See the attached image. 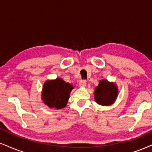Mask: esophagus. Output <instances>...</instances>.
Masks as SVG:
<instances>
[{
	"mask_svg": "<svg viewBox=\"0 0 152 152\" xmlns=\"http://www.w3.org/2000/svg\"><path fill=\"white\" fill-rule=\"evenodd\" d=\"M79 85L81 87H86V81H84V80H81L79 81Z\"/></svg>",
	"mask_w": 152,
	"mask_h": 152,
	"instance_id": "34e87169",
	"label": "esophagus"
}]
</instances>
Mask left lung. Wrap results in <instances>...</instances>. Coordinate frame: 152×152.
Returning a JSON list of instances; mask_svg holds the SVG:
<instances>
[{
  "label": "left lung",
  "mask_w": 152,
  "mask_h": 152,
  "mask_svg": "<svg viewBox=\"0 0 152 152\" xmlns=\"http://www.w3.org/2000/svg\"><path fill=\"white\" fill-rule=\"evenodd\" d=\"M118 94V86L113 82L101 80L95 88V101L101 105H110L115 101Z\"/></svg>",
  "instance_id": "obj_1"
}]
</instances>
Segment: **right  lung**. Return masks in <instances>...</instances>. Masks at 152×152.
Wrapping results in <instances>:
<instances>
[{"label":"right lung","instance_id":"obj_1","mask_svg":"<svg viewBox=\"0 0 152 152\" xmlns=\"http://www.w3.org/2000/svg\"><path fill=\"white\" fill-rule=\"evenodd\" d=\"M73 88L72 84L66 83L62 78L48 80L43 86L42 99L50 108L61 109L66 105Z\"/></svg>","mask_w":152,"mask_h":152}]
</instances>
